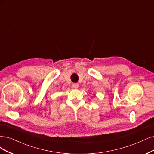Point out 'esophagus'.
<instances>
[{
	"label": "esophagus",
	"mask_w": 154,
	"mask_h": 154,
	"mask_svg": "<svg viewBox=\"0 0 154 154\" xmlns=\"http://www.w3.org/2000/svg\"><path fill=\"white\" fill-rule=\"evenodd\" d=\"M72 87L75 89H77L79 88V84L77 83H73L72 84Z\"/></svg>",
	"instance_id": "1"
}]
</instances>
